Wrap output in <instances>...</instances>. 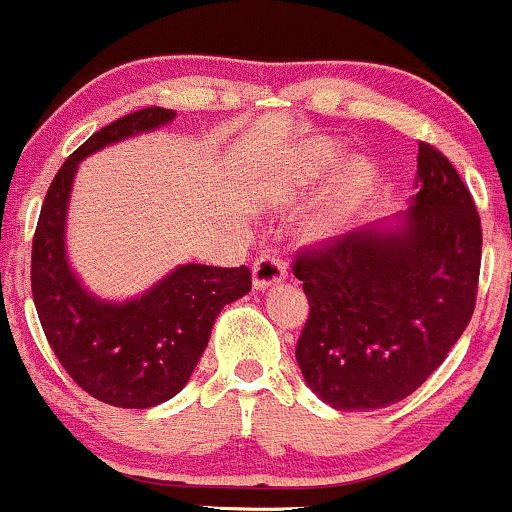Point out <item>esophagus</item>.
<instances>
[{
	"label": "esophagus",
	"instance_id": "1",
	"mask_svg": "<svg viewBox=\"0 0 512 512\" xmlns=\"http://www.w3.org/2000/svg\"><path fill=\"white\" fill-rule=\"evenodd\" d=\"M251 271H254V288L266 290L285 278V261L276 254H263L256 258Z\"/></svg>",
	"mask_w": 512,
	"mask_h": 512
}]
</instances>
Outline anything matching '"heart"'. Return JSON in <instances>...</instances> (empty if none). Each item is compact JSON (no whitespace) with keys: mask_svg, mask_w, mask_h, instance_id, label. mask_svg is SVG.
<instances>
[{"mask_svg":"<svg viewBox=\"0 0 512 512\" xmlns=\"http://www.w3.org/2000/svg\"><path fill=\"white\" fill-rule=\"evenodd\" d=\"M339 163V148L327 139H312L305 141L295 156L290 158V163L283 170V178H280V188L283 192H298L307 185H315L322 175H327L329 170ZM373 185V168L366 161H354L351 166L339 178L337 188L332 192V200H329V210L317 219L315 229L317 232H327L332 227V222H337L339 217H344L346 212L354 205H359L364 200V195L371 190Z\"/></svg>","mask_w":512,"mask_h":512,"instance_id":"1","label":"heart"}]
</instances>
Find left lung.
Listing matches in <instances>:
<instances>
[{"label": "left lung", "mask_w": 512, "mask_h": 512, "mask_svg": "<svg viewBox=\"0 0 512 512\" xmlns=\"http://www.w3.org/2000/svg\"><path fill=\"white\" fill-rule=\"evenodd\" d=\"M417 195L398 224L298 251L310 315L295 346L305 383L334 410L400 403L447 359L474 315L481 219L444 153L417 146Z\"/></svg>", "instance_id": "1"}]
</instances>
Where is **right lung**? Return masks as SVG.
Here are the masks:
<instances>
[{"label": "right lung", "instance_id": "add662e5", "mask_svg": "<svg viewBox=\"0 0 512 512\" xmlns=\"http://www.w3.org/2000/svg\"><path fill=\"white\" fill-rule=\"evenodd\" d=\"M173 119V109L146 107L92 134L53 178L36 224L31 293L48 344L85 393L114 408H153L178 395L222 307L251 290L246 266L185 263L139 298L107 302L82 288L70 268L65 214L82 158Z\"/></svg>", "mask_w": 512, "mask_h": 512}]
</instances>
